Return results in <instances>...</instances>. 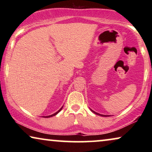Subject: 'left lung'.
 Masks as SVG:
<instances>
[{"mask_svg": "<svg viewBox=\"0 0 152 152\" xmlns=\"http://www.w3.org/2000/svg\"><path fill=\"white\" fill-rule=\"evenodd\" d=\"M91 109V111L93 112V113H94L95 114H97V115H98L103 116V117H109V116H111V115H102V114H99V113H97V112H95V111H93V110L91 109Z\"/></svg>", "mask_w": 152, "mask_h": 152, "instance_id": "8db88e82", "label": "left lung"}]
</instances>
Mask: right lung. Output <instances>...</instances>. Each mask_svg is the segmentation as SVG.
<instances>
[{
    "mask_svg": "<svg viewBox=\"0 0 152 152\" xmlns=\"http://www.w3.org/2000/svg\"><path fill=\"white\" fill-rule=\"evenodd\" d=\"M62 108H63V107H62L61 108V109H60L59 110V111H57V112H56V113H55L52 114V115H47V116H43V118H50V117H53V116H54V115H57V114L58 113H59V112H60V111H61V110L62 109Z\"/></svg>",
    "mask_w": 152,
    "mask_h": 152,
    "instance_id": "1",
    "label": "right lung"
}]
</instances>
